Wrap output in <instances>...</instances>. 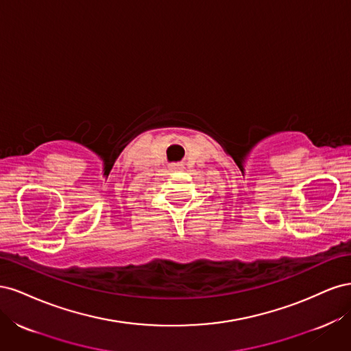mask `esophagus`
Returning <instances> with one entry per match:
<instances>
[{
  "mask_svg": "<svg viewBox=\"0 0 351 351\" xmlns=\"http://www.w3.org/2000/svg\"><path fill=\"white\" fill-rule=\"evenodd\" d=\"M183 168V164H169V169H180Z\"/></svg>",
  "mask_w": 351,
  "mask_h": 351,
  "instance_id": "esophagus-1",
  "label": "esophagus"
}]
</instances>
